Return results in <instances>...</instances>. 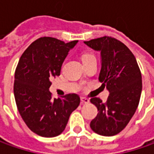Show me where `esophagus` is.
I'll use <instances>...</instances> for the list:
<instances>
[{"label": "esophagus", "instance_id": "34e87169", "mask_svg": "<svg viewBox=\"0 0 154 154\" xmlns=\"http://www.w3.org/2000/svg\"><path fill=\"white\" fill-rule=\"evenodd\" d=\"M80 100H81V103H88L90 102V100L88 98H85V97H81L80 98Z\"/></svg>", "mask_w": 154, "mask_h": 154}]
</instances>
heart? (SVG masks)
Segmentation results:
<instances>
[{"instance_id":"obj_1","label":"heart","mask_w":154,"mask_h":154,"mask_svg":"<svg viewBox=\"0 0 154 154\" xmlns=\"http://www.w3.org/2000/svg\"><path fill=\"white\" fill-rule=\"evenodd\" d=\"M91 56H93L90 55V54H86V55H83V56H82V60H84V59H86V58H88V57H91Z\"/></svg>"}]
</instances>
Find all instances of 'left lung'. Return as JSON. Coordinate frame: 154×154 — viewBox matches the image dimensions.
Listing matches in <instances>:
<instances>
[{"label":"left lung","mask_w":154,"mask_h":154,"mask_svg":"<svg viewBox=\"0 0 154 154\" xmlns=\"http://www.w3.org/2000/svg\"><path fill=\"white\" fill-rule=\"evenodd\" d=\"M84 43L100 52L98 80L109 92L105 103L98 98H91L98 113L90 127L100 135L112 136L127 126L138 107L142 90L141 74L133 53L119 40L105 36Z\"/></svg>","instance_id":"left-lung-1"}]
</instances>
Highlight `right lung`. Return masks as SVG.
Wrapping results in <instances>:
<instances>
[{
	"label": "right lung",
	"mask_w": 154,
	"mask_h": 154,
	"mask_svg": "<svg viewBox=\"0 0 154 154\" xmlns=\"http://www.w3.org/2000/svg\"><path fill=\"white\" fill-rule=\"evenodd\" d=\"M77 43L40 38L25 51L17 65L14 86L17 108L27 127L40 136L62 134L71 113L80 104V97L75 93L53 99L49 90L51 80L60 75L68 51Z\"/></svg>",
	"instance_id": "add662e5"
}]
</instances>
